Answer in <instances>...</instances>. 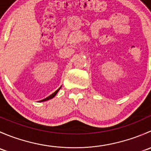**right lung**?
Instances as JSON below:
<instances>
[{
    "label": "right lung",
    "instance_id": "add662e5",
    "mask_svg": "<svg viewBox=\"0 0 151 151\" xmlns=\"http://www.w3.org/2000/svg\"><path fill=\"white\" fill-rule=\"evenodd\" d=\"M60 88H59V89H58V90H57V91H55V92H54V93H52V95H50V96L47 97V98H46V99H45L42 100V101H47V100H49V99H52V98H53V97H54V96H55V95H56V94H57V93H58V91H59V90H60Z\"/></svg>",
    "mask_w": 151,
    "mask_h": 151
}]
</instances>
